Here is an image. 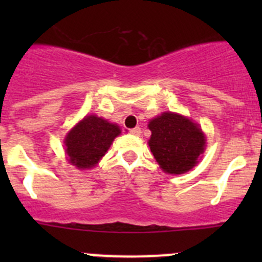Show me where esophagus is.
Segmentation results:
<instances>
[{"label": "esophagus", "mask_w": 262, "mask_h": 262, "mask_svg": "<svg viewBox=\"0 0 262 262\" xmlns=\"http://www.w3.org/2000/svg\"><path fill=\"white\" fill-rule=\"evenodd\" d=\"M129 133H130L132 136H141V128H139V126H136V128L133 129H129Z\"/></svg>", "instance_id": "obj_1"}]
</instances>
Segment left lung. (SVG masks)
<instances>
[{
    "mask_svg": "<svg viewBox=\"0 0 262 262\" xmlns=\"http://www.w3.org/2000/svg\"><path fill=\"white\" fill-rule=\"evenodd\" d=\"M148 126L152 132L150 152L165 172L180 175L196 165L205 146L204 134L196 124L185 116L163 113Z\"/></svg>",
    "mask_w": 262,
    "mask_h": 262,
    "instance_id": "obj_1",
    "label": "left lung"
}]
</instances>
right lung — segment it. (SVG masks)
Listing matches in <instances>:
<instances>
[{"label":"right lung","instance_id":"1","mask_svg":"<svg viewBox=\"0 0 262 262\" xmlns=\"http://www.w3.org/2000/svg\"><path fill=\"white\" fill-rule=\"evenodd\" d=\"M119 134L120 129L115 124L96 115L86 116L66 138V152L70 162L78 168L94 167Z\"/></svg>","mask_w":262,"mask_h":262}]
</instances>
